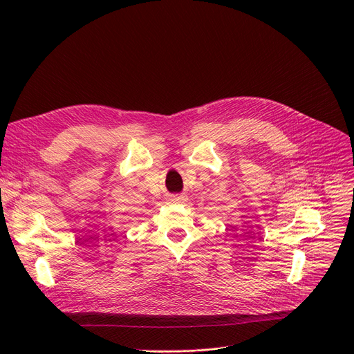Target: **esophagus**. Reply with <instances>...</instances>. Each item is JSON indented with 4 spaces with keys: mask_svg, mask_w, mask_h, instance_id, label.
<instances>
[{
    "mask_svg": "<svg viewBox=\"0 0 354 354\" xmlns=\"http://www.w3.org/2000/svg\"><path fill=\"white\" fill-rule=\"evenodd\" d=\"M169 201L174 202V203H180V202L185 201V196H183V195H172Z\"/></svg>",
    "mask_w": 354,
    "mask_h": 354,
    "instance_id": "obj_1",
    "label": "esophagus"
}]
</instances>
